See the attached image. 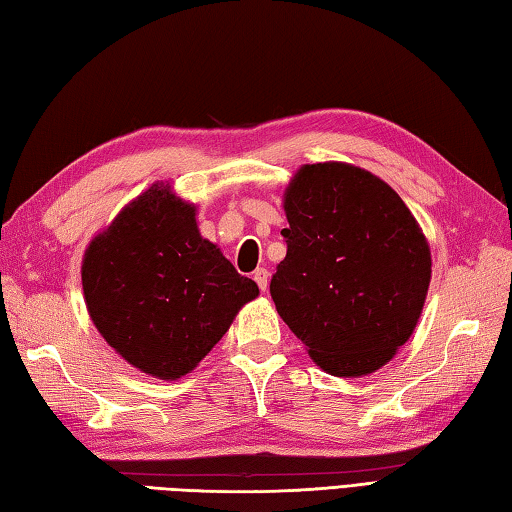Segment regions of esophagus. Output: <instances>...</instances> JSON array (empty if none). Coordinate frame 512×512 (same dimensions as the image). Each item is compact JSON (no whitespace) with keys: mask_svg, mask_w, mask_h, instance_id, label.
I'll use <instances>...</instances> for the list:
<instances>
[{"mask_svg":"<svg viewBox=\"0 0 512 512\" xmlns=\"http://www.w3.org/2000/svg\"><path fill=\"white\" fill-rule=\"evenodd\" d=\"M253 279L257 281L259 290H262V292H266V290H268V270H266V268H257V270H255V275H253Z\"/></svg>","mask_w":512,"mask_h":512,"instance_id":"34e87169","label":"esophagus"}]
</instances>
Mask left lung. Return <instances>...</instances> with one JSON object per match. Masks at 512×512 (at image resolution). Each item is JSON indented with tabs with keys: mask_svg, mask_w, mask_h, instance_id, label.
<instances>
[{
	"mask_svg": "<svg viewBox=\"0 0 512 512\" xmlns=\"http://www.w3.org/2000/svg\"><path fill=\"white\" fill-rule=\"evenodd\" d=\"M288 253L270 281L279 317L323 372H376L409 341L431 250L400 195L347 162L303 165L284 193Z\"/></svg>",
	"mask_w": 512,
	"mask_h": 512,
	"instance_id": "8db88e82",
	"label": "left lung"
}]
</instances>
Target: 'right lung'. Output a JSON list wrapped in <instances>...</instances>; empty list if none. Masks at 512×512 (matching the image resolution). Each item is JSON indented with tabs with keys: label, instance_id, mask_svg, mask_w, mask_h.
<instances>
[{
	"label": "right lung",
	"instance_id": "obj_1",
	"mask_svg": "<svg viewBox=\"0 0 512 512\" xmlns=\"http://www.w3.org/2000/svg\"><path fill=\"white\" fill-rule=\"evenodd\" d=\"M81 281L107 345L160 380L198 367L259 295L255 281L200 235L195 204L169 182L151 184L92 239Z\"/></svg>",
	"mask_w": 512,
	"mask_h": 512
}]
</instances>
